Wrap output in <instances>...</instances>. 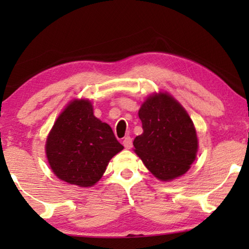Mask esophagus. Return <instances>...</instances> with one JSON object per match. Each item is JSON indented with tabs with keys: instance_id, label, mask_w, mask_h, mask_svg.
Here are the masks:
<instances>
[{
	"instance_id": "obj_1",
	"label": "esophagus",
	"mask_w": 249,
	"mask_h": 249,
	"mask_svg": "<svg viewBox=\"0 0 249 249\" xmlns=\"http://www.w3.org/2000/svg\"><path fill=\"white\" fill-rule=\"evenodd\" d=\"M122 144L127 149H130L132 147V139L130 137H125L124 139V142H122Z\"/></svg>"
}]
</instances>
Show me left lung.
I'll use <instances>...</instances> for the list:
<instances>
[{
  "mask_svg": "<svg viewBox=\"0 0 249 249\" xmlns=\"http://www.w3.org/2000/svg\"><path fill=\"white\" fill-rule=\"evenodd\" d=\"M142 134L134 141L135 153L162 181L178 178L195 161L198 139L192 119L168 93L152 94L138 111Z\"/></svg>",
  "mask_w": 249,
  "mask_h": 249,
  "instance_id": "left-lung-1",
  "label": "left lung"
}]
</instances>
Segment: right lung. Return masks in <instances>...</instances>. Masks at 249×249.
I'll return each instance as SVG.
<instances>
[{"label":"right lung","mask_w":249,"mask_h":249,"mask_svg":"<svg viewBox=\"0 0 249 249\" xmlns=\"http://www.w3.org/2000/svg\"><path fill=\"white\" fill-rule=\"evenodd\" d=\"M124 149L110 125L94 115L88 100L70 102L46 139L49 164L57 178L91 187L102 178L110 160Z\"/></svg>","instance_id":"obj_1"}]
</instances>
